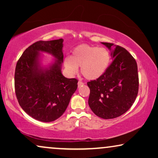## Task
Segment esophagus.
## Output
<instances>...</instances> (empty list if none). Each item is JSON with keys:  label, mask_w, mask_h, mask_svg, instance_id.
<instances>
[{"label": "esophagus", "mask_w": 158, "mask_h": 158, "mask_svg": "<svg viewBox=\"0 0 158 158\" xmlns=\"http://www.w3.org/2000/svg\"><path fill=\"white\" fill-rule=\"evenodd\" d=\"M84 85V83H83V82L79 81L78 83H77V85H78V87H81V85Z\"/></svg>", "instance_id": "esophagus-1"}]
</instances>
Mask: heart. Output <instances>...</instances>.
<instances>
[{
    "instance_id": "obj_1",
    "label": "heart",
    "mask_w": 158,
    "mask_h": 158,
    "mask_svg": "<svg viewBox=\"0 0 158 158\" xmlns=\"http://www.w3.org/2000/svg\"><path fill=\"white\" fill-rule=\"evenodd\" d=\"M111 55L107 49L88 44H81L73 49L70 57L64 59V65L69 74L74 75L81 68L83 76L88 81H95L106 72Z\"/></svg>"
}]
</instances>
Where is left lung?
<instances>
[{"label": "left lung", "mask_w": 158, "mask_h": 158, "mask_svg": "<svg viewBox=\"0 0 158 158\" xmlns=\"http://www.w3.org/2000/svg\"><path fill=\"white\" fill-rule=\"evenodd\" d=\"M111 51L113 62L98 79L88 82V105L99 117H118L130 109L139 89L137 64L128 51L111 43L101 42Z\"/></svg>", "instance_id": "8db88e82"}]
</instances>
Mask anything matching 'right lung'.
<instances>
[{
    "mask_svg": "<svg viewBox=\"0 0 158 158\" xmlns=\"http://www.w3.org/2000/svg\"><path fill=\"white\" fill-rule=\"evenodd\" d=\"M63 40L39 41L23 52L15 70V91L19 105L28 115L42 122L60 118L77 88V80L62 73ZM42 53L53 59L44 64Z\"/></svg>",
    "mask_w": 158,
    "mask_h": 158,
    "instance_id": "right-lung-1",
    "label": "right lung"
}]
</instances>
